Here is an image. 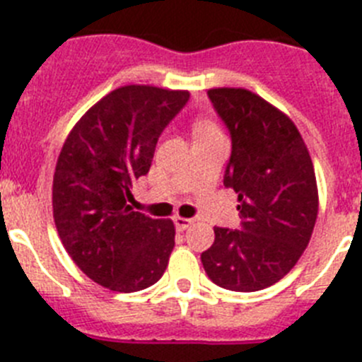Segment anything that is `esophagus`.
I'll return each instance as SVG.
<instances>
[{"mask_svg":"<svg viewBox=\"0 0 362 362\" xmlns=\"http://www.w3.org/2000/svg\"><path fill=\"white\" fill-rule=\"evenodd\" d=\"M174 223H175V228L179 230V232H185V230L188 228V226L192 225V219H187V217H175L174 219Z\"/></svg>","mask_w":362,"mask_h":362,"instance_id":"1","label":"esophagus"}]
</instances>
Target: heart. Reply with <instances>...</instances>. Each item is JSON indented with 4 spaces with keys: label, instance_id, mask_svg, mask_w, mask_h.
<instances>
[{
    "label": "heart",
    "instance_id": "1",
    "mask_svg": "<svg viewBox=\"0 0 362 362\" xmlns=\"http://www.w3.org/2000/svg\"><path fill=\"white\" fill-rule=\"evenodd\" d=\"M194 130V137H201V136H212V134H219V129H217V124L210 119H197L192 127Z\"/></svg>",
    "mask_w": 362,
    "mask_h": 362
}]
</instances>
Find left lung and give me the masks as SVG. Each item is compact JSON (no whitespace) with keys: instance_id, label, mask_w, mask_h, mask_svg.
I'll return each mask as SVG.
<instances>
[{"instance_id":"1","label":"left lung","mask_w":362,"mask_h":362,"mask_svg":"<svg viewBox=\"0 0 362 362\" xmlns=\"http://www.w3.org/2000/svg\"><path fill=\"white\" fill-rule=\"evenodd\" d=\"M232 137L225 187L238 194L241 230L216 226L201 254L206 276L233 292H257L283 279L312 238L317 181L299 130L286 114L246 88H210Z\"/></svg>"}]
</instances>
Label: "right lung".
Returning a JSON list of instances; mask_svg holds the SVG:
<instances>
[{
	"mask_svg": "<svg viewBox=\"0 0 362 362\" xmlns=\"http://www.w3.org/2000/svg\"><path fill=\"white\" fill-rule=\"evenodd\" d=\"M187 90L127 85L101 98L74 124L57 158L54 223L65 250L94 283L137 292L158 283L174 250L170 219L130 209V188L146 175L156 145Z\"/></svg>",
	"mask_w": 362,
	"mask_h": 362,
	"instance_id": "right-lung-1",
	"label": "right lung"
}]
</instances>
